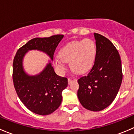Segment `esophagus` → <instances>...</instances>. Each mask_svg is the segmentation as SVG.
I'll use <instances>...</instances> for the list:
<instances>
[{
  "label": "esophagus",
  "instance_id": "obj_1",
  "mask_svg": "<svg viewBox=\"0 0 134 134\" xmlns=\"http://www.w3.org/2000/svg\"><path fill=\"white\" fill-rule=\"evenodd\" d=\"M72 81H73V79H72V78H68V83H69V84H70V83H72Z\"/></svg>",
  "mask_w": 134,
  "mask_h": 134
}]
</instances>
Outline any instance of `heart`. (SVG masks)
<instances>
[{
  "label": "heart",
  "instance_id": "1",
  "mask_svg": "<svg viewBox=\"0 0 134 134\" xmlns=\"http://www.w3.org/2000/svg\"><path fill=\"white\" fill-rule=\"evenodd\" d=\"M97 54V47L91 39L69 42L61 48L59 55L54 59L56 68L60 72L65 71L66 62L74 72L83 73L92 67Z\"/></svg>",
  "mask_w": 134,
  "mask_h": 134
}]
</instances>
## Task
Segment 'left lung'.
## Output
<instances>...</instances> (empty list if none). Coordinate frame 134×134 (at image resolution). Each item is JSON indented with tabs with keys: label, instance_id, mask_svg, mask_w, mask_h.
<instances>
[{
	"label": "left lung",
	"instance_id": "obj_1",
	"mask_svg": "<svg viewBox=\"0 0 134 134\" xmlns=\"http://www.w3.org/2000/svg\"><path fill=\"white\" fill-rule=\"evenodd\" d=\"M97 54L87 75L78 80L77 95L81 104L93 111L103 110L115 98L122 80L119 52L108 39L94 33Z\"/></svg>",
	"mask_w": 134,
	"mask_h": 134
}]
</instances>
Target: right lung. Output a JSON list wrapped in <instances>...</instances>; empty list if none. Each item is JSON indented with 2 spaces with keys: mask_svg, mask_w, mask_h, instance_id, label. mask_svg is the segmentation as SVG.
<instances>
[{
  "mask_svg": "<svg viewBox=\"0 0 134 134\" xmlns=\"http://www.w3.org/2000/svg\"><path fill=\"white\" fill-rule=\"evenodd\" d=\"M63 36L32 39L17 51L13 59V81L16 92L26 107L36 114L47 115L58 108L62 91L68 85L67 78L56 75L51 63ZM36 49L45 53L51 60L40 74L30 75L24 69L23 59L28 51Z\"/></svg>",
  "mask_w": 134,
  "mask_h": 134,
  "instance_id": "1",
  "label": "right lung"
}]
</instances>
